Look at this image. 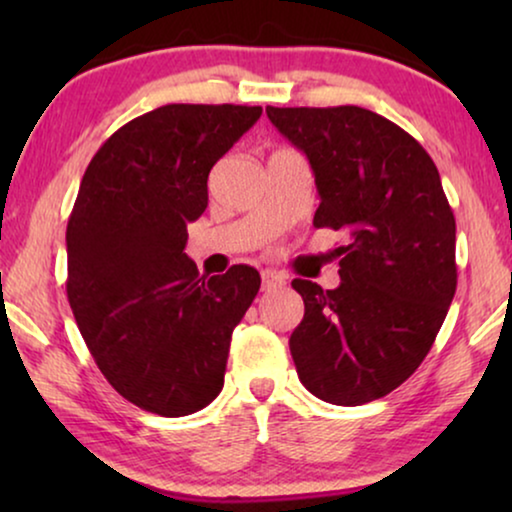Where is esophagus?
Masks as SVG:
<instances>
[{
  "label": "esophagus",
  "mask_w": 512,
  "mask_h": 512,
  "mask_svg": "<svg viewBox=\"0 0 512 512\" xmlns=\"http://www.w3.org/2000/svg\"><path fill=\"white\" fill-rule=\"evenodd\" d=\"M284 284H286V282H284V277H279L277 272H268V270H265L263 275H261V286H263V291H265V293L282 289Z\"/></svg>",
  "instance_id": "obj_1"
}]
</instances>
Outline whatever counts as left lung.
I'll list each match as a JSON object with an SVG mask.
<instances>
[{"label": "left lung", "instance_id": "8db88e82", "mask_svg": "<svg viewBox=\"0 0 512 512\" xmlns=\"http://www.w3.org/2000/svg\"><path fill=\"white\" fill-rule=\"evenodd\" d=\"M265 114L310 160L314 228L347 235L338 289L291 282L305 303L289 340L298 377L326 403H370L419 368L457 291V226L438 167L415 137L354 104Z\"/></svg>", "mask_w": 512, "mask_h": 512}]
</instances>
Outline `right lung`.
Segmentation results:
<instances>
[{
	"instance_id": "right-lung-1",
	"label": "right lung",
	"mask_w": 512,
	"mask_h": 512,
	"mask_svg": "<svg viewBox=\"0 0 512 512\" xmlns=\"http://www.w3.org/2000/svg\"><path fill=\"white\" fill-rule=\"evenodd\" d=\"M242 104H165L100 146L67 223V298L125 401L184 417L223 389L230 335L254 303L249 265L200 275L184 254L216 160L261 118Z\"/></svg>"
}]
</instances>
